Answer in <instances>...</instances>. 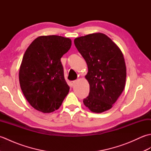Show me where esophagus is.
Segmentation results:
<instances>
[{"mask_svg":"<svg viewBox=\"0 0 151 151\" xmlns=\"http://www.w3.org/2000/svg\"><path fill=\"white\" fill-rule=\"evenodd\" d=\"M76 83V81H71L70 82V84H71L72 86H73L74 85H75Z\"/></svg>","mask_w":151,"mask_h":151,"instance_id":"esophagus-1","label":"esophagus"}]
</instances>
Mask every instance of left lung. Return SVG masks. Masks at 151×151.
<instances>
[{"label": "left lung", "instance_id": "obj_1", "mask_svg": "<svg viewBox=\"0 0 151 151\" xmlns=\"http://www.w3.org/2000/svg\"><path fill=\"white\" fill-rule=\"evenodd\" d=\"M75 47L86 60L89 93L83 102L94 113L110 110L123 92L127 77L123 54L106 35L94 33L75 38Z\"/></svg>", "mask_w": 151, "mask_h": 151}]
</instances>
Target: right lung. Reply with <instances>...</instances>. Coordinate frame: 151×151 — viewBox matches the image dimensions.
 <instances>
[{
	"label": "right lung",
	"instance_id": "1",
	"mask_svg": "<svg viewBox=\"0 0 151 151\" xmlns=\"http://www.w3.org/2000/svg\"><path fill=\"white\" fill-rule=\"evenodd\" d=\"M71 47V40L62 36H42L25 51L19 69L21 90L36 110L51 113L58 110L68 94L60 59Z\"/></svg>",
	"mask_w": 151,
	"mask_h": 151
}]
</instances>
